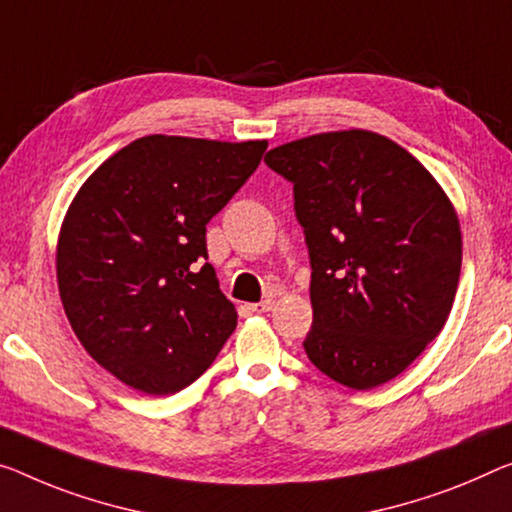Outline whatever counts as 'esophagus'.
Listing matches in <instances>:
<instances>
[{"mask_svg":"<svg viewBox=\"0 0 512 512\" xmlns=\"http://www.w3.org/2000/svg\"><path fill=\"white\" fill-rule=\"evenodd\" d=\"M272 300H263V302H256V304H249V311H254V313H265V311H270L272 309Z\"/></svg>","mask_w":512,"mask_h":512,"instance_id":"obj_1","label":"esophagus"}]
</instances>
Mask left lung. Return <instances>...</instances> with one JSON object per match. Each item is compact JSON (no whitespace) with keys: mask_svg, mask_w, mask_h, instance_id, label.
I'll use <instances>...</instances> for the list:
<instances>
[{"mask_svg":"<svg viewBox=\"0 0 512 512\" xmlns=\"http://www.w3.org/2000/svg\"><path fill=\"white\" fill-rule=\"evenodd\" d=\"M265 164L293 183L309 247L311 364L357 391L393 380L451 313L462 265L451 201L416 157L368 130L290 141Z\"/></svg>","mask_w":512,"mask_h":512,"instance_id":"8db88e82","label":"left lung"}]
</instances>
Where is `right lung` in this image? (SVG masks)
<instances>
[{"instance_id": "obj_1", "label": "right lung", "mask_w": 512, "mask_h": 512, "mask_svg": "<svg viewBox=\"0 0 512 512\" xmlns=\"http://www.w3.org/2000/svg\"><path fill=\"white\" fill-rule=\"evenodd\" d=\"M267 141L151 135L93 171L57 245L59 295L86 352L128 387L185 389L238 325L208 261L206 224Z\"/></svg>"}]
</instances>
